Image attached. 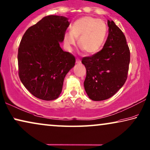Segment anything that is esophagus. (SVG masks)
<instances>
[{
    "mask_svg": "<svg viewBox=\"0 0 150 150\" xmlns=\"http://www.w3.org/2000/svg\"><path fill=\"white\" fill-rule=\"evenodd\" d=\"M80 63H81V61H80L79 59H76V64H80Z\"/></svg>",
    "mask_w": 150,
    "mask_h": 150,
    "instance_id": "obj_1",
    "label": "esophagus"
}]
</instances>
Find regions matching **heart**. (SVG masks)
<instances>
[{"label":"heart","mask_w":150,"mask_h":150,"mask_svg":"<svg viewBox=\"0 0 150 150\" xmlns=\"http://www.w3.org/2000/svg\"><path fill=\"white\" fill-rule=\"evenodd\" d=\"M108 27L105 21L85 16L76 20L70 27V32L64 34L65 46L71 49L79 39V46L86 53L94 54L100 51L105 43Z\"/></svg>","instance_id":"1"}]
</instances>
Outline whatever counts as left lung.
I'll use <instances>...</instances> for the list:
<instances>
[{
  "instance_id": "obj_1",
  "label": "left lung",
  "mask_w": 150,
  "mask_h": 150,
  "mask_svg": "<svg viewBox=\"0 0 150 150\" xmlns=\"http://www.w3.org/2000/svg\"><path fill=\"white\" fill-rule=\"evenodd\" d=\"M108 36L100 51L83 57L86 70L84 82L86 94L93 101L110 98L124 85L127 79L130 51L125 36L112 20H108Z\"/></svg>"
}]
</instances>
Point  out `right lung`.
I'll list each match as a JSON object with an SVG mask.
<instances>
[{
  "label": "right lung",
  "mask_w": 150,
  "mask_h": 150,
  "mask_svg": "<svg viewBox=\"0 0 150 150\" xmlns=\"http://www.w3.org/2000/svg\"><path fill=\"white\" fill-rule=\"evenodd\" d=\"M69 25L66 17L48 16L28 28L21 38L17 55L19 79L38 99H57L65 77L74 66L75 57L59 45Z\"/></svg>",
  "instance_id": "right-lung-1"
}]
</instances>
